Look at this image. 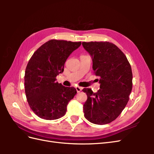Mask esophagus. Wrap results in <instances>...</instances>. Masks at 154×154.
Masks as SVG:
<instances>
[{
    "label": "esophagus",
    "mask_w": 154,
    "mask_h": 154,
    "mask_svg": "<svg viewBox=\"0 0 154 154\" xmlns=\"http://www.w3.org/2000/svg\"><path fill=\"white\" fill-rule=\"evenodd\" d=\"M76 90L77 92H80L82 91V87H76Z\"/></svg>",
    "instance_id": "1"
}]
</instances>
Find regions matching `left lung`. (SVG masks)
<instances>
[{
	"label": "left lung",
	"instance_id": "left-lung-1",
	"mask_svg": "<svg viewBox=\"0 0 154 154\" xmlns=\"http://www.w3.org/2000/svg\"><path fill=\"white\" fill-rule=\"evenodd\" d=\"M92 58V69L100 77V88L93 92L85 88L87 100L83 105L85 118L96 125L110 123L127 105L132 89L130 64L122 50L109 42H83Z\"/></svg>",
	"mask_w": 154,
	"mask_h": 154
}]
</instances>
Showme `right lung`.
Wrapping results in <instances>:
<instances>
[{
	"mask_svg": "<svg viewBox=\"0 0 154 154\" xmlns=\"http://www.w3.org/2000/svg\"><path fill=\"white\" fill-rule=\"evenodd\" d=\"M81 44L50 40L29 60L25 71V92L30 108L39 118L54 120L66 114L69 102L77 92L75 88L66 87L56 82V77L63 72L69 56Z\"/></svg>",
	"mask_w": 154,
	"mask_h": 154,
	"instance_id": "obj_1",
	"label": "right lung"
}]
</instances>
